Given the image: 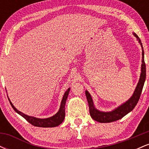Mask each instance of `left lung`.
Masks as SVG:
<instances>
[{"mask_svg": "<svg viewBox=\"0 0 149 149\" xmlns=\"http://www.w3.org/2000/svg\"><path fill=\"white\" fill-rule=\"evenodd\" d=\"M134 36L139 40V43L141 44L142 47V43L140 40L139 38L136 34L134 33ZM145 79H146V64L144 61V52L142 47V64H141V73L140 78L136 88L135 89L134 94L132 96L127 102L125 103L120 106L118 108L115 109L114 111L111 112H102L100 111L97 110L93 105V102H92V97L89 94L88 91H85V95H86L87 100L89 104V111H90V114L91 117L95 120L100 123H111L113 121L118 120L121 119L123 118L126 114L130 113L131 111L133 110V109L135 107V106L137 104L139 101L140 96H141V91L144 85Z\"/></svg>", "mask_w": 149, "mask_h": 149, "instance_id": "left-lung-1", "label": "left lung"}]
</instances>
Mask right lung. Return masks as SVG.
Segmentation results:
<instances>
[{"label": "right lung", "mask_w": 149, "mask_h": 149, "mask_svg": "<svg viewBox=\"0 0 149 149\" xmlns=\"http://www.w3.org/2000/svg\"><path fill=\"white\" fill-rule=\"evenodd\" d=\"M69 90L70 88L68 89V90H66V92H65L64 97H63L62 98V100H61L60 109H59L57 113H56L55 115L53 116L52 117L48 118L40 119L36 118L34 117H31V116H26L25 115V114H24L23 113L18 111L17 109L13 105V104H12L11 102H10V103L11 104L12 107L14 109L15 111L19 114V115H21L23 118H24L30 124H31L32 125L36 126V127H56V126H58L59 125H60L61 123L64 121L65 118V104H66V101L67 100L68 95H69ZM8 100H9V99H8Z\"/></svg>", "instance_id": "1"}]
</instances>
